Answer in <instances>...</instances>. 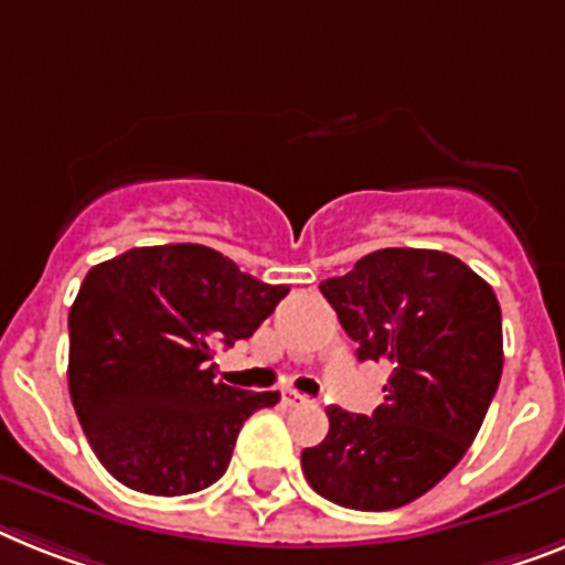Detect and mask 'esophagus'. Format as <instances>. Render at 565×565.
Wrapping results in <instances>:
<instances>
[{
  "instance_id": "obj_1",
  "label": "esophagus",
  "mask_w": 565,
  "mask_h": 565,
  "mask_svg": "<svg viewBox=\"0 0 565 565\" xmlns=\"http://www.w3.org/2000/svg\"><path fill=\"white\" fill-rule=\"evenodd\" d=\"M284 405H290V407H298V405H310V399H307L305 393H298V391H284Z\"/></svg>"
}]
</instances>
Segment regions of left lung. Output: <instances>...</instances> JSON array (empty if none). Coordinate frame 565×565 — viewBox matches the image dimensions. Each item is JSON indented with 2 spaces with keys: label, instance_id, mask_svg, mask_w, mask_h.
<instances>
[{
  "label": "left lung",
  "instance_id": "left-lung-1",
  "mask_svg": "<svg viewBox=\"0 0 565 565\" xmlns=\"http://www.w3.org/2000/svg\"><path fill=\"white\" fill-rule=\"evenodd\" d=\"M359 362H385L373 416L327 407L324 443L301 451L307 482L355 511L414 502L466 457L502 376L494 290L439 249L391 246L319 284Z\"/></svg>",
  "mask_w": 565,
  "mask_h": 565
}]
</instances>
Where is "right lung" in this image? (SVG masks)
<instances>
[{
    "mask_svg": "<svg viewBox=\"0 0 565 565\" xmlns=\"http://www.w3.org/2000/svg\"><path fill=\"white\" fill-rule=\"evenodd\" d=\"M287 292L201 244L88 269L68 312V391L114 480L180 497L224 477L241 425L281 396L217 382L212 353L249 339Z\"/></svg>",
    "mask_w": 565,
    "mask_h": 565,
    "instance_id": "add662e5",
    "label": "right lung"
}]
</instances>
